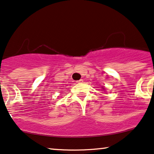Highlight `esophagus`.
Returning a JSON list of instances; mask_svg holds the SVG:
<instances>
[{"instance_id": "esophagus-1", "label": "esophagus", "mask_w": 154, "mask_h": 154, "mask_svg": "<svg viewBox=\"0 0 154 154\" xmlns=\"http://www.w3.org/2000/svg\"><path fill=\"white\" fill-rule=\"evenodd\" d=\"M84 82L83 79H79V80H78V81H77V83H78V84L82 83V82Z\"/></svg>"}]
</instances>
